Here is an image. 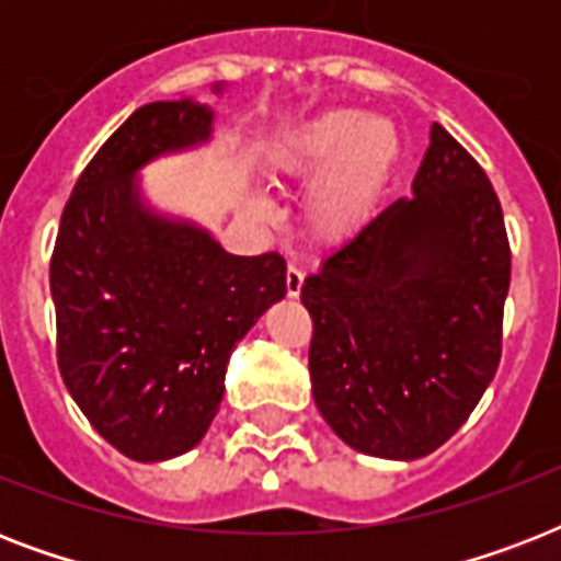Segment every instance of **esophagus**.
<instances>
[{"mask_svg":"<svg viewBox=\"0 0 561 561\" xmlns=\"http://www.w3.org/2000/svg\"><path fill=\"white\" fill-rule=\"evenodd\" d=\"M302 271H299L297 264H288V271H285V290H288V297H299V290H302Z\"/></svg>","mask_w":561,"mask_h":561,"instance_id":"34e87169","label":"esophagus"}]
</instances>
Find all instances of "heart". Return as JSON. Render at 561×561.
Masks as SVG:
<instances>
[{"label":"heart","instance_id":"b5f03b06","mask_svg":"<svg viewBox=\"0 0 561 561\" xmlns=\"http://www.w3.org/2000/svg\"><path fill=\"white\" fill-rule=\"evenodd\" d=\"M392 153L390 122L329 110L276 145L267 165L279 180H311L323 171L311 194V224L323 238H343L367 215Z\"/></svg>","mask_w":561,"mask_h":561}]
</instances>
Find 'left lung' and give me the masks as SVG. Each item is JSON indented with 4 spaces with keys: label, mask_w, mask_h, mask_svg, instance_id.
I'll use <instances>...</instances> for the list:
<instances>
[{
    "label": "left lung",
    "mask_w": 561,
    "mask_h": 561,
    "mask_svg": "<svg viewBox=\"0 0 561 561\" xmlns=\"http://www.w3.org/2000/svg\"><path fill=\"white\" fill-rule=\"evenodd\" d=\"M413 194L302 285L317 408L343 443L387 460L436 451L478 408L501 364L513 267L495 188L443 125Z\"/></svg>",
    "instance_id": "8db88e82"
}]
</instances>
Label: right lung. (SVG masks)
<instances>
[{"instance_id": "obj_1", "label": "right lung", "mask_w": 561, "mask_h": 561, "mask_svg": "<svg viewBox=\"0 0 561 561\" xmlns=\"http://www.w3.org/2000/svg\"><path fill=\"white\" fill-rule=\"evenodd\" d=\"M192 101L145 104L101 145L64 206L48 267L57 367L83 416L139 462L201 443L229 352L285 297L279 253L232 255L142 209L139 165L209 136Z\"/></svg>"}]
</instances>
